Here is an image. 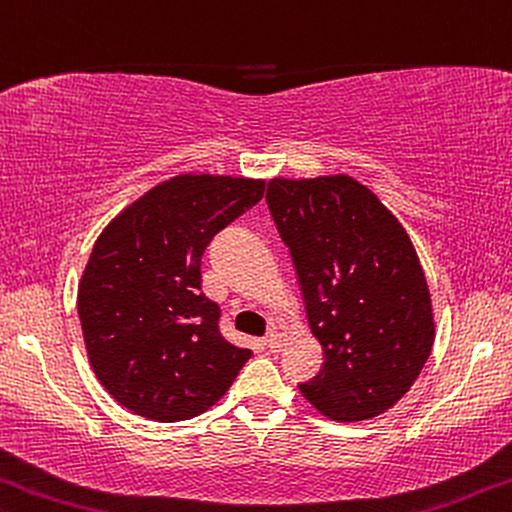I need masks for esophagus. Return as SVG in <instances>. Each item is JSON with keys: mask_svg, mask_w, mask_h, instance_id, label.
Segmentation results:
<instances>
[{"mask_svg": "<svg viewBox=\"0 0 512 512\" xmlns=\"http://www.w3.org/2000/svg\"><path fill=\"white\" fill-rule=\"evenodd\" d=\"M283 343H286V338L279 332H270L265 336V348L270 352H279L283 348Z\"/></svg>", "mask_w": 512, "mask_h": 512, "instance_id": "obj_1", "label": "esophagus"}]
</instances>
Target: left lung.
<instances>
[{
	"mask_svg": "<svg viewBox=\"0 0 512 512\" xmlns=\"http://www.w3.org/2000/svg\"><path fill=\"white\" fill-rule=\"evenodd\" d=\"M265 199L325 352L302 396L338 423L391 410L435 343L428 281L405 226L348 174L272 178Z\"/></svg>",
	"mask_w": 512,
	"mask_h": 512,
	"instance_id": "obj_1",
	"label": "left lung"
}]
</instances>
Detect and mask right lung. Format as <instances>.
<instances>
[{"mask_svg":"<svg viewBox=\"0 0 512 512\" xmlns=\"http://www.w3.org/2000/svg\"><path fill=\"white\" fill-rule=\"evenodd\" d=\"M263 194V178L180 174L98 235L77 313L93 373L125 410L162 423L192 419L247 364L251 350L219 334V306L201 293V256Z\"/></svg>","mask_w":512,"mask_h":512,"instance_id":"obj_1","label":"right lung"}]
</instances>
